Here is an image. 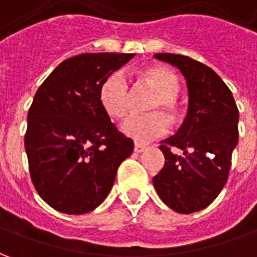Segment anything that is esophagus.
<instances>
[{
	"label": "esophagus",
	"instance_id": "34e87169",
	"mask_svg": "<svg viewBox=\"0 0 257 257\" xmlns=\"http://www.w3.org/2000/svg\"><path fill=\"white\" fill-rule=\"evenodd\" d=\"M144 150H146V146H143V144H139V143L134 144V152H136V153H142V152H144Z\"/></svg>",
	"mask_w": 257,
	"mask_h": 257
}]
</instances>
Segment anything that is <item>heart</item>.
Wrapping results in <instances>:
<instances>
[{
  "mask_svg": "<svg viewBox=\"0 0 257 257\" xmlns=\"http://www.w3.org/2000/svg\"><path fill=\"white\" fill-rule=\"evenodd\" d=\"M142 78L150 85L157 95L150 104L152 111L166 110L172 117L177 114L176 97L180 90L177 75L163 65H153L142 73ZM100 103L103 108L114 118H123L132 107V91L128 80L123 73H114L100 88ZM125 136L139 143H147L160 137L169 130V120L163 113L132 114L121 124Z\"/></svg>",
  "mask_w": 257,
  "mask_h": 257,
  "instance_id": "b5f03b06",
  "label": "heart"
}]
</instances>
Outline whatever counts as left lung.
I'll return each mask as SVG.
<instances>
[{
	"label": "left lung",
	"instance_id": "left-lung-1",
	"mask_svg": "<svg viewBox=\"0 0 257 257\" xmlns=\"http://www.w3.org/2000/svg\"><path fill=\"white\" fill-rule=\"evenodd\" d=\"M180 70L189 90L187 115L179 132L162 142L163 169L153 177L160 199L174 212L189 214L207 207L227 182L239 140V110L229 87L190 57L154 54ZM172 148L182 150L173 154Z\"/></svg>",
	"mask_w": 257,
	"mask_h": 257
}]
</instances>
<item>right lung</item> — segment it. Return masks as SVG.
Returning a JSON list of instances; mask_svg holds the SVG:
<instances>
[{"instance_id": "obj_1", "label": "right lung", "mask_w": 257, "mask_h": 257, "mask_svg": "<svg viewBox=\"0 0 257 257\" xmlns=\"http://www.w3.org/2000/svg\"><path fill=\"white\" fill-rule=\"evenodd\" d=\"M134 54H80L45 78L27 115L24 144L40 197L67 214L100 206L117 169L133 153V140L111 123L100 88Z\"/></svg>"}]
</instances>
